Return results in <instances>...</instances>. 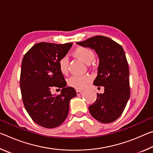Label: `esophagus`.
I'll return each instance as SVG.
<instances>
[{"label":"esophagus","instance_id":"34e87169","mask_svg":"<svg viewBox=\"0 0 153 153\" xmlns=\"http://www.w3.org/2000/svg\"><path fill=\"white\" fill-rule=\"evenodd\" d=\"M82 92H83L82 91V90H76V94H77V96H79V95L81 94Z\"/></svg>","mask_w":153,"mask_h":153}]
</instances>
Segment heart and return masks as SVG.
I'll list each match as a JSON object with an SVG mask.
<instances>
[{
  "mask_svg": "<svg viewBox=\"0 0 153 153\" xmlns=\"http://www.w3.org/2000/svg\"><path fill=\"white\" fill-rule=\"evenodd\" d=\"M73 55L86 64H90L94 61L95 55L91 49L84 46L77 47L73 52ZM59 71L63 75L68 72V59L64 56L59 61ZM91 81V77L86 75L84 76H72L67 80L69 86L77 90H82L86 86L88 83Z\"/></svg>",
  "mask_w": 153,
  "mask_h": 153,
  "instance_id": "b5f03b06",
  "label": "heart"
}]
</instances>
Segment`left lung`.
<instances>
[{"label":"left lung","instance_id":"8db88e82","mask_svg":"<svg viewBox=\"0 0 153 153\" xmlns=\"http://www.w3.org/2000/svg\"><path fill=\"white\" fill-rule=\"evenodd\" d=\"M76 44L94 50L99 59L98 75L93 84L104 87L105 92L97 94L96 101L89 107L90 113L100 122H113L122 114L130 97L129 71L123 48L102 36Z\"/></svg>","mask_w":153,"mask_h":153}]
</instances>
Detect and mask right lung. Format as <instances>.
Wrapping results in <instances>:
<instances>
[{
  "instance_id": "right-lung-1",
  "label": "right lung",
  "mask_w": 153,
  "mask_h": 153,
  "mask_svg": "<svg viewBox=\"0 0 153 153\" xmlns=\"http://www.w3.org/2000/svg\"><path fill=\"white\" fill-rule=\"evenodd\" d=\"M72 45L40 42L23 58L20 76L23 102L33 121L44 128H55L63 123L68 115L69 101L77 95L74 88L66 87L58 66ZM53 87L61 88V94L52 95Z\"/></svg>"
}]
</instances>
